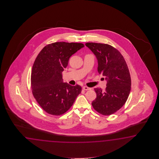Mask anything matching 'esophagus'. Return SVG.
<instances>
[{
    "mask_svg": "<svg viewBox=\"0 0 159 159\" xmlns=\"http://www.w3.org/2000/svg\"><path fill=\"white\" fill-rule=\"evenodd\" d=\"M83 90H91V88H89V87H87V86H84L83 88Z\"/></svg>",
    "mask_w": 159,
    "mask_h": 159,
    "instance_id": "obj_1",
    "label": "esophagus"
}]
</instances>
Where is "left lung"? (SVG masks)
<instances>
[{"label":"left lung","instance_id":"8db88e82","mask_svg":"<svg viewBox=\"0 0 159 159\" xmlns=\"http://www.w3.org/2000/svg\"><path fill=\"white\" fill-rule=\"evenodd\" d=\"M85 45L96 56L99 74L107 81L105 91L95 88L97 98L92 106L102 115H111L125 104L130 93L131 80L127 65L121 53L108 44L88 43Z\"/></svg>","mask_w":159,"mask_h":159}]
</instances>
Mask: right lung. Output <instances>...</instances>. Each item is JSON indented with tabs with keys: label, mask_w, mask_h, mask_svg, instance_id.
<instances>
[{
	"label": "right lung",
	"mask_w": 159,
	"mask_h": 159,
	"mask_svg": "<svg viewBox=\"0 0 159 159\" xmlns=\"http://www.w3.org/2000/svg\"><path fill=\"white\" fill-rule=\"evenodd\" d=\"M82 43L56 42L41 51L34 62L31 73L34 97L44 111L53 115L64 114L73 105L82 91L80 85L63 82L62 72L69 58L82 48Z\"/></svg>",
	"instance_id": "add662e5"
}]
</instances>
